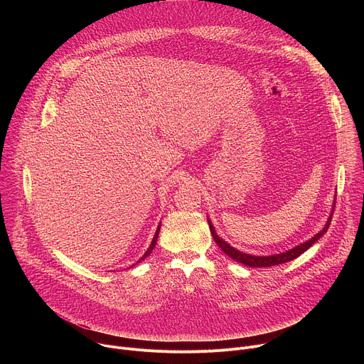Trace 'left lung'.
Instances as JSON below:
<instances>
[{
	"label": "left lung",
	"mask_w": 364,
	"mask_h": 364,
	"mask_svg": "<svg viewBox=\"0 0 364 364\" xmlns=\"http://www.w3.org/2000/svg\"><path fill=\"white\" fill-rule=\"evenodd\" d=\"M334 207H336V204L333 205V210H331L333 213H334ZM333 213H331V216L328 218V222L326 223L324 229H323L320 233H317L314 237H311L309 240H306V242H304V243L295 246V247L291 249V250H287V252L279 253V255H271V256H252V255L243 253V252H240V250L232 247V246H230L229 243H226L223 239H220V237L218 236V233H216V230H215V228H213V225H212L210 220H209V228H210V232H212V235H213L215 242L218 243V246H219L229 257L235 259V261H237V262H240V264H243V265H246V267H252V268H267V267H275V265H279V264L289 262V261H292V259L298 257L301 253H304L308 247L313 246V245L328 230V226H330L331 219H333Z\"/></svg>",
	"instance_id": "8db88e82"
}]
</instances>
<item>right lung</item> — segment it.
<instances>
[{"instance_id":"1","label":"right lung","mask_w":364,"mask_h":364,"mask_svg":"<svg viewBox=\"0 0 364 364\" xmlns=\"http://www.w3.org/2000/svg\"><path fill=\"white\" fill-rule=\"evenodd\" d=\"M159 232H160V226H159V229H157V232H155V236H154V239H152V242H151V245H149V247H148V250L145 252V255L141 257V261H142V259L144 257H146L151 252H152V249L155 247V243H157V237H159ZM139 262V261H138Z\"/></svg>"}]
</instances>
